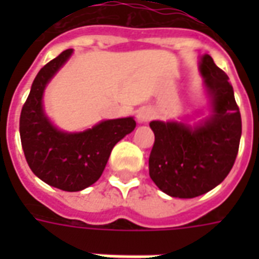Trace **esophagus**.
I'll return each instance as SVG.
<instances>
[{
	"mask_svg": "<svg viewBox=\"0 0 259 259\" xmlns=\"http://www.w3.org/2000/svg\"><path fill=\"white\" fill-rule=\"evenodd\" d=\"M154 118V112H152V109L150 108H140L139 111H137V122L139 123H147V122H150L151 119Z\"/></svg>",
	"mask_w": 259,
	"mask_h": 259,
	"instance_id": "1",
	"label": "esophagus"
}]
</instances>
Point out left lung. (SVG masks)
Here are the masks:
<instances>
[{
    "instance_id": "8db88e82",
    "label": "left lung",
    "mask_w": 259,
    "mask_h": 259,
    "mask_svg": "<svg viewBox=\"0 0 259 259\" xmlns=\"http://www.w3.org/2000/svg\"><path fill=\"white\" fill-rule=\"evenodd\" d=\"M209 115L195 124L152 120L150 178L165 194L194 198L228 176L239 152L241 116L228 74L205 54L198 62Z\"/></svg>"
}]
</instances>
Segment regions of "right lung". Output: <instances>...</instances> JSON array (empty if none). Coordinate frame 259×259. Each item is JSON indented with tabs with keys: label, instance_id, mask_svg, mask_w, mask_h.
I'll return each mask as SVG.
<instances>
[{
	"label": "right lung",
	"instance_id": "obj_1",
	"mask_svg": "<svg viewBox=\"0 0 259 259\" xmlns=\"http://www.w3.org/2000/svg\"><path fill=\"white\" fill-rule=\"evenodd\" d=\"M65 50L40 69L20 112L22 148L31 172L47 185L80 191L101 178L115 144L136 127L133 116L108 119L83 132H64L50 120L42 96L47 84L72 57Z\"/></svg>",
	"mask_w": 259,
	"mask_h": 259
}]
</instances>
